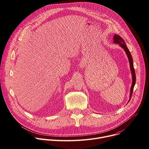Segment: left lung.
Here are the masks:
<instances>
[{
	"mask_svg": "<svg viewBox=\"0 0 149 149\" xmlns=\"http://www.w3.org/2000/svg\"><path fill=\"white\" fill-rule=\"evenodd\" d=\"M113 42L114 43H116V44H118L122 49H124L126 54H127V55L128 56V60H129L130 65V69H131V74H132V85H131V89H130V99H129V101H128V102H129V101H130V100L131 98V97H132L134 87V85L135 84V81H136V76H135V73L134 68L132 57L131 56V54L128 47H127V46L126 45V43H125V41L118 35H114V36H113Z\"/></svg>",
	"mask_w": 149,
	"mask_h": 149,
	"instance_id": "1",
	"label": "left lung"
}]
</instances>
